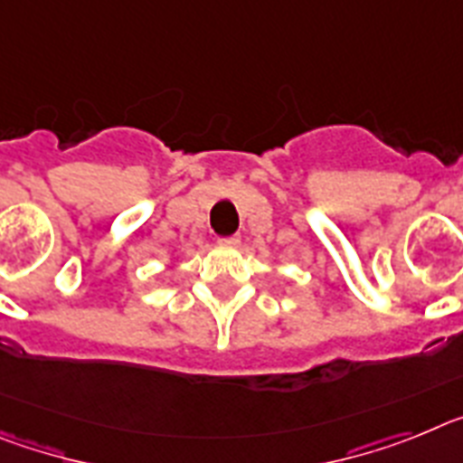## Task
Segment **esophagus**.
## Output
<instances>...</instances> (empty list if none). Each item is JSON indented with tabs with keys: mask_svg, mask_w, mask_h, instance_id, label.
Listing matches in <instances>:
<instances>
[{
	"mask_svg": "<svg viewBox=\"0 0 463 463\" xmlns=\"http://www.w3.org/2000/svg\"><path fill=\"white\" fill-rule=\"evenodd\" d=\"M219 244L223 249H232V247H237V244H240V237L237 235H231V237H219Z\"/></svg>",
	"mask_w": 463,
	"mask_h": 463,
	"instance_id": "obj_1",
	"label": "esophagus"
}]
</instances>
